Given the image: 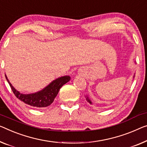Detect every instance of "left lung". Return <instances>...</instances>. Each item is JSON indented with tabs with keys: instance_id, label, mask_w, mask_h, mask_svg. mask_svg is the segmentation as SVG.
I'll return each mask as SVG.
<instances>
[{
	"instance_id": "left-lung-1",
	"label": "left lung",
	"mask_w": 147,
	"mask_h": 147,
	"mask_svg": "<svg viewBox=\"0 0 147 147\" xmlns=\"http://www.w3.org/2000/svg\"><path fill=\"white\" fill-rule=\"evenodd\" d=\"M134 77H135V74H134V76H133V78H134ZM84 97H85V98H86V101H87L88 102L90 103V104H92V101H91V100L90 99V98H89V96H88V95L86 94L84 95Z\"/></svg>"
}]
</instances>
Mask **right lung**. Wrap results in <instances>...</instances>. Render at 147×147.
<instances>
[{
    "mask_svg": "<svg viewBox=\"0 0 147 147\" xmlns=\"http://www.w3.org/2000/svg\"><path fill=\"white\" fill-rule=\"evenodd\" d=\"M6 78L8 84H10L11 89L16 98L22 102L34 108H45L49 106L54 101V99L57 95L59 90L65 84L71 80L69 76H63L56 78L49 83L47 86L41 90L32 94H22L18 91L12 86L8 80L7 76L5 74Z\"/></svg>",
    "mask_w": 147,
    "mask_h": 147,
    "instance_id": "add662e5",
    "label": "right lung"
}]
</instances>
